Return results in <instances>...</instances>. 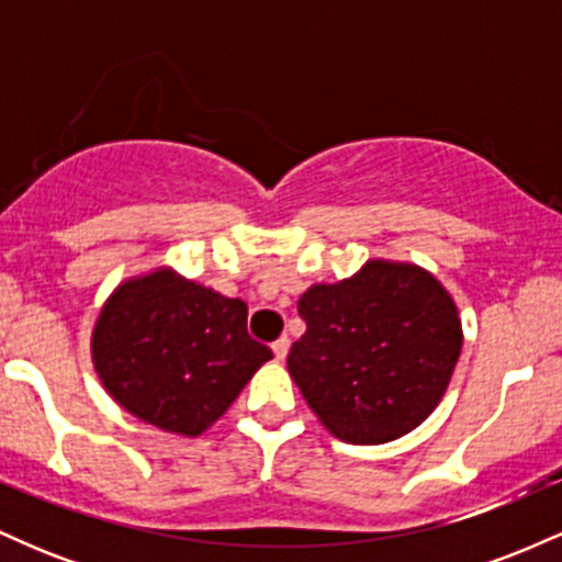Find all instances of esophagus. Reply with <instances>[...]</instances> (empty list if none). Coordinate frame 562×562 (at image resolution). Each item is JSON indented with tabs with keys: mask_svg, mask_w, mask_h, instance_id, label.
<instances>
[{
	"mask_svg": "<svg viewBox=\"0 0 562 562\" xmlns=\"http://www.w3.org/2000/svg\"><path fill=\"white\" fill-rule=\"evenodd\" d=\"M272 351H274V357L280 359V362H282V359L288 357V351H290V340L285 338V335H282L280 340H274V344H272Z\"/></svg>",
	"mask_w": 562,
	"mask_h": 562,
	"instance_id": "obj_1",
	"label": "esophagus"
}]
</instances>
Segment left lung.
Segmentation results:
<instances>
[{"mask_svg":"<svg viewBox=\"0 0 562 562\" xmlns=\"http://www.w3.org/2000/svg\"><path fill=\"white\" fill-rule=\"evenodd\" d=\"M306 333L288 372L319 423L348 443L409 434L441 402L462 351L457 303L415 263L372 259L299 299Z\"/></svg>","mask_w":562,"mask_h":562,"instance_id":"1","label":"left lung"}]
</instances>
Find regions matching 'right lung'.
I'll return each mask as SVG.
<instances>
[{
    "mask_svg": "<svg viewBox=\"0 0 562 562\" xmlns=\"http://www.w3.org/2000/svg\"><path fill=\"white\" fill-rule=\"evenodd\" d=\"M272 351L248 335V306L169 267L113 290L92 330V362L111 396L166 434L200 436Z\"/></svg>",
    "mask_w": 562,
    "mask_h": 562,
    "instance_id": "1",
    "label": "right lung"
}]
</instances>
